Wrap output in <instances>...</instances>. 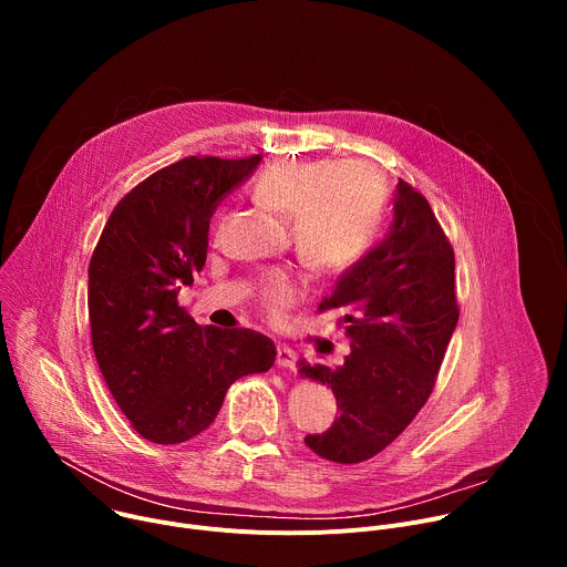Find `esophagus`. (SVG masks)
I'll list each match as a JSON object with an SVG mask.
<instances>
[{
  "instance_id": "34e87169",
  "label": "esophagus",
  "mask_w": 567,
  "mask_h": 567,
  "mask_svg": "<svg viewBox=\"0 0 567 567\" xmlns=\"http://www.w3.org/2000/svg\"><path fill=\"white\" fill-rule=\"evenodd\" d=\"M276 363L278 368H296V352L289 346H278V354H276Z\"/></svg>"
}]
</instances>
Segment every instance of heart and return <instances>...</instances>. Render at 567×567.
Listing matches in <instances>:
<instances>
[{
    "instance_id": "b5f03b06",
    "label": "heart",
    "mask_w": 567,
    "mask_h": 567,
    "mask_svg": "<svg viewBox=\"0 0 567 567\" xmlns=\"http://www.w3.org/2000/svg\"><path fill=\"white\" fill-rule=\"evenodd\" d=\"M256 199L289 219L298 258L316 271H343L368 249L383 210L379 175L361 164L332 161H280L267 168ZM296 278L285 271L265 276L258 300L278 318L298 298Z\"/></svg>"
}]
</instances>
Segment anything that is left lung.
Listing matches in <instances>:
<instances>
[{"mask_svg": "<svg viewBox=\"0 0 567 567\" xmlns=\"http://www.w3.org/2000/svg\"><path fill=\"white\" fill-rule=\"evenodd\" d=\"M385 237L322 298L343 309L350 354L339 368L300 361V377L332 388L341 417L305 444L320 457L354 464L383 451L433 392L457 326L455 256L424 195L396 184Z\"/></svg>", "mask_w": 567, "mask_h": 567, "instance_id": "obj_1", "label": "left lung"}]
</instances>
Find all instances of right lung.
Instances as JSON below:
<instances>
[{
	"label": "right lung",
	"instance_id": "1",
	"mask_svg": "<svg viewBox=\"0 0 567 567\" xmlns=\"http://www.w3.org/2000/svg\"><path fill=\"white\" fill-rule=\"evenodd\" d=\"M260 158L186 156L150 175L116 204L94 249V354L118 409L154 444H182L206 431L230 383L276 361L269 337L199 328L177 302L206 265L215 208Z\"/></svg>",
	"mask_w": 567,
	"mask_h": 567
}]
</instances>
